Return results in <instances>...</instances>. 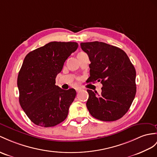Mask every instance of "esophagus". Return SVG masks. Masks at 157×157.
I'll use <instances>...</instances> for the list:
<instances>
[{
	"instance_id": "obj_1",
	"label": "esophagus",
	"mask_w": 157,
	"mask_h": 157,
	"mask_svg": "<svg viewBox=\"0 0 157 157\" xmlns=\"http://www.w3.org/2000/svg\"><path fill=\"white\" fill-rule=\"evenodd\" d=\"M75 90H76V92H77V93H78V92H79L80 90H81L82 89H81V87H79V86H76L75 88Z\"/></svg>"
}]
</instances>
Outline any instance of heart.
Here are the masks:
<instances>
[{"label":"heart","mask_w":157,"mask_h":157,"mask_svg":"<svg viewBox=\"0 0 157 157\" xmlns=\"http://www.w3.org/2000/svg\"><path fill=\"white\" fill-rule=\"evenodd\" d=\"M86 55V53H85L84 52H79L78 54V56H81V55Z\"/></svg>","instance_id":"b5f03b06"}]
</instances>
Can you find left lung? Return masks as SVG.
<instances>
[{"instance_id":"obj_1","label":"left lung","mask_w":157,"mask_h":157,"mask_svg":"<svg viewBox=\"0 0 157 157\" xmlns=\"http://www.w3.org/2000/svg\"><path fill=\"white\" fill-rule=\"evenodd\" d=\"M90 64L88 82L97 81L102 85L101 95L87 90L86 107L94 118L114 121L123 117L135 98L136 71L123 50L102 42L81 43Z\"/></svg>"}]
</instances>
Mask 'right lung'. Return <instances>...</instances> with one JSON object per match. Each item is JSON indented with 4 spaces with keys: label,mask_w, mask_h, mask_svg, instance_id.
<instances>
[{
    "label": "right lung",
    "mask_w": 157,
    "mask_h": 157,
    "mask_svg": "<svg viewBox=\"0 0 157 157\" xmlns=\"http://www.w3.org/2000/svg\"><path fill=\"white\" fill-rule=\"evenodd\" d=\"M78 47L75 42H51L25 56L17 78L19 102L35 124L54 127L67 117L76 90L60 89L55 78Z\"/></svg>",
    "instance_id": "1"
}]
</instances>
